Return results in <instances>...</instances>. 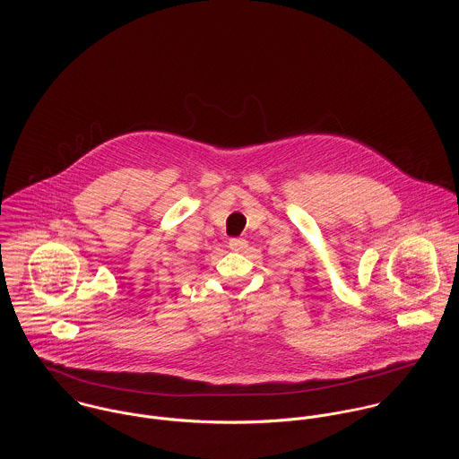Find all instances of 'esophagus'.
<instances>
[{
    "label": "esophagus",
    "instance_id": "1",
    "mask_svg": "<svg viewBox=\"0 0 459 459\" xmlns=\"http://www.w3.org/2000/svg\"><path fill=\"white\" fill-rule=\"evenodd\" d=\"M247 247L246 238H230V249L231 251H244Z\"/></svg>",
    "mask_w": 459,
    "mask_h": 459
}]
</instances>
